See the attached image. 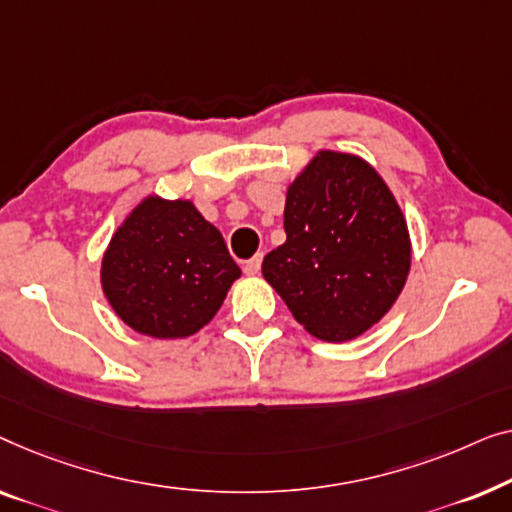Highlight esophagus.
Listing matches in <instances>:
<instances>
[{
	"instance_id": "1",
	"label": "esophagus",
	"mask_w": 512,
	"mask_h": 512,
	"mask_svg": "<svg viewBox=\"0 0 512 512\" xmlns=\"http://www.w3.org/2000/svg\"><path fill=\"white\" fill-rule=\"evenodd\" d=\"M259 269H262V255H255L246 259V264H243V271L248 273V276H257Z\"/></svg>"
}]
</instances>
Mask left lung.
<instances>
[{
	"label": "left lung",
	"instance_id": "8db88e82",
	"mask_svg": "<svg viewBox=\"0 0 512 512\" xmlns=\"http://www.w3.org/2000/svg\"><path fill=\"white\" fill-rule=\"evenodd\" d=\"M285 234L262 273L294 320L322 341L362 336L406 285V218L362 157L320 150L287 187Z\"/></svg>",
	"mask_w": 512,
	"mask_h": 512
}]
</instances>
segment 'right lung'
I'll use <instances>...</instances> for the list:
<instances>
[{
  "mask_svg": "<svg viewBox=\"0 0 512 512\" xmlns=\"http://www.w3.org/2000/svg\"><path fill=\"white\" fill-rule=\"evenodd\" d=\"M239 276L222 234L187 199H143L102 259V290L115 315L153 338L197 334Z\"/></svg>",
  "mask_w": 512,
  "mask_h": 512,
  "instance_id": "1",
  "label": "right lung"
}]
</instances>
